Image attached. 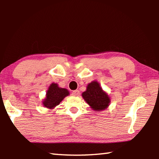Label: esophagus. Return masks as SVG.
Segmentation results:
<instances>
[{"label": "esophagus", "mask_w": 159, "mask_h": 159, "mask_svg": "<svg viewBox=\"0 0 159 159\" xmlns=\"http://www.w3.org/2000/svg\"><path fill=\"white\" fill-rule=\"evenodd\" d=\"M79 95H80V92H79V90H74L73 92H72V95H74V96H79Z\"/></svg>", "instance_id": "esophagus-1"}]
</instances>
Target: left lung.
<instances>
[{
	"label": "left lung",
	"mask_w": 159,
	"mask_h": 159,
	"mask_svg": "<svg viewBox=\"0 0 159 159\" xmlns=\"http://www.w3.org/2000/svg\"><path fill=\"white\" fill-rule=\"evenodd\" d=\"M82 96L91 108L96 111L104 110L107 108L110 102L109 96L102 90L97 81L89 83L87 90L83 93Z\"/></svg>",
	"instance_id": "obj_1"
}]
</instances>
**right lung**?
Wrapping results in <instances>:
<instances>
[{
  "mask_svg": "<svg viewBox=\"0 0 159 159\" xmlns=\"http://www.w3.org/2000/svg\"><path fill=\"white\" fill-rule=\"evenodd\" d=\"M69 91L64 88L58 87L56 83H52L46 93V98L44 99L43 105L47 108L52 109L58 105L66 96L69 95Z\"/></svg>",
  "mask_w": 159,
  "mask_h": 159,
  "instance_id": "add662e5",
  "label": "right lung"
}]
</instances>
